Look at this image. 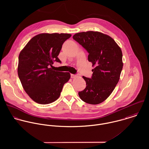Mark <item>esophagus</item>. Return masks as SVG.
<instances>
[{
  "mask_svg": "<svg viewBox=\"0 0 149 149\" xmlns=\"http://www.w3.org/2000/svg\"><path fill=\"white\" fill-rule=\"evenodd\" d=\"M70 77H71V78H76V77H77V76L76 75H75V74H70Z\"/></svg>",
  "mask_w": 149,
  "mask_h": 149,
  "instance_id": "34e87169",
  "label": "esophagus"
}]
</instances>
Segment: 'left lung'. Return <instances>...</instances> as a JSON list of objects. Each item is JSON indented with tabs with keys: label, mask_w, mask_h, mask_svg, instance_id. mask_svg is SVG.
<instances>
[{
	"label": "left lung",
	"mask_w": 149,
	"mask_h": 149,
	"mask_svg": "<svg viewBox=\"0 0 149 149\" xmlns=\"http://www.w3.org/2000/svg\"><path fill=\"white\" fill-rule=\"evenodd\" d=\"M73 38L87 51L88 60L95 66L91 79L83 77L86 88L79 92V97L86 103L100 104L119 80L123 65L121 49L111 37L98 31L79 33Z\"/></svg>",
	"instance_id": "left-lung-1"
}]
</instances>
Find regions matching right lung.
I'll list each match as a JSON object with an SVG mask.
<instances>
[{"mask_svg":"<svg viewBox=\"0 0 149 149\" xmlns=\"http://www.w3.org/2000/svg\"><path fill=\"white\" fill-rule=\"evenodd\" d=\"M71 37L65 33H42L32 38L19 55L18 74L25 92L35 102L49 104L60 97L69 72L53 70L54 61L64 42ZM50 66L51 68H50Z\"/></svg>","mask_w":149,"mask_h":149,"instance_id":"right-lung-1","label":"right lung"}]
</instances>
